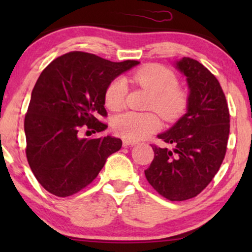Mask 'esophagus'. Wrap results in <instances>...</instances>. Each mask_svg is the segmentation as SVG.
I'll return each mask as SVG.
<instances>
[{
    "label": "esophagus",
    "instance_id": "34e87169",
    "mask_svg": "<svg viewBox=\"0 0 252 252\" xmlns=\"http://www.w3.org/2000/svg\"><path fill=\"white\" fill-rule=\"evenodd\" d=\"M123 143H124V146H125V147H133V146H135V144H136L135 141L126 140V139L123 141Z\"/></svg>",
    "mask_w": 252,
    "mask_h": 252
}]
</instances>
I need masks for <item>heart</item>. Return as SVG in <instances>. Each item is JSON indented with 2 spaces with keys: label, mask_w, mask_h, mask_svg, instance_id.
Wrapping results in <instances>:
<instances>
[{
  "label": "heart",
  "mask_w": 252,
  "mask_h": 252,
  "mask_svg": "<svg viewBox=\"0 0 252 252\" xmlns=\"http://www.w3.org/2000/svg\"><path fill=\"white\" fill-rule=\"evenodd\" d=\"M130 81L151 93L148 109L158 112L166 122H174L184 115L188 106V94L178 85V77L160 64H148L130 74ZM126 81L113 79L104 93V104L111 111L125 106ZM113 129L126 140H141L160 128V120L155 112H125L113 120Z\"/></svg>",
  "instance_id": "b5f03b06"
}]
</instances>
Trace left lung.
<instances>
[{
	"label": "left lung",
	"mask_w": 252,
	"mask_h": 252,
	"mask_svg": "<svg viewBox=\"0 0 252 252\" xmlns=\"http://www.w3.org/2000/svg\"><path fill=\"white\" fill-rule=\"evenodd\" d=\"M178 70L187 78V113L158 135L173 150L153 144L154 160L144 171L149 184L170 201L197 196L215 178L225 158L229 111L221 86L199 62L184 57Z\"/></svg>",
	"instance_id": "1"
}]
</instances>
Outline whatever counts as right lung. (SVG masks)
Masks as SVG:
<instances>
[{"mask_svg": "<svg viewBox=\"0 0 252 252\" xmlns=\"http://www.w3.org/2000/svg\"><path fill=\"white\" fill-rule=\"evenodd\" d=\"M140 62H110L94 54L71 51L42 71L32 91L24 128L26 157L39 184L58 197L77 194L92 184L106 158L122 148L112 136L80 139L82 127L102 132L108 125V85Z\"/></svg>", "mask_w": 252, "mask_h": 252, "instance_id": "right-lung-1", "label": "right lung"}]
</instances>
